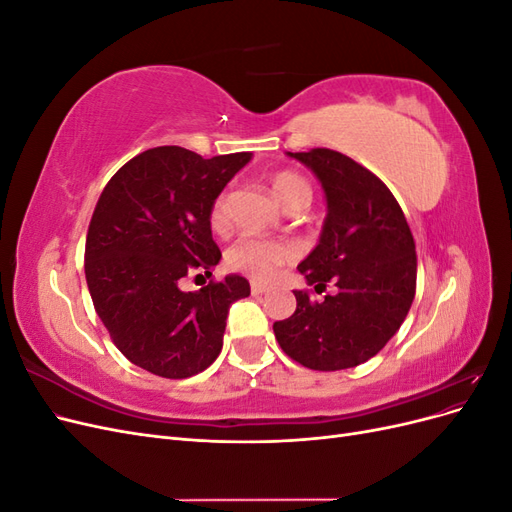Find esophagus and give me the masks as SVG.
Segmentation results:
<instances>
[{"label":"esophagus","instance_id":"34e87169","mask_svg":"<svg viewBox=\"0 0 512 512\" xmlns=\"http://www.w3.org/2000/svg\"><path fill=\"white\" fill-rule=\"evenodd\" d=\"M269 290V286L260 284V282H252V294H265Z\"/></svg>","mask_w":512,"mask_h":512}]
</instances>
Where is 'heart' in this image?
Listing matches in <instances>:
<instances>
[{
    "label": "heart",
    "mask_w": 512,
    "mask_h": 512,
    "mask_svg": "<svg viewBox=\"0 0 512 512\" xmlns=\"http://www.w3.org/2000/svg\"><path fill=\"white\" fill-rule=\"evenodd\" d=\"M273 194L280 200L282 207L290 209L312 200L309 185L294 173H277L273 177ZM209 222L215 230H224L228 226V194L222 192L213 200L209 211ZM294 258V250L280 241H265L254 237H241L228 247L226 262L230 269L254 277L256 282H269L277 275L282 265Z\"/></svg>",
    "instance_id": "obj_1"
}]
</instances>
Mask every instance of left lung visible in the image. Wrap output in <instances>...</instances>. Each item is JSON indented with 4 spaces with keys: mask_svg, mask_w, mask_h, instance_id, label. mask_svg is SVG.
I'll use <instances>...</instances> for the list:
<instances>
[{
    "mask_svg": "<svg viewBox=\"0 0 512 512\" xmlns=\"http://www.w3.org/2000/svg\"><path fill=\"white\" fill-rule=\"evenodd\" d=\"M288 156L318 177L327 218L320 241L297 267L324 301L294 290L297 309L273 324L282 350L303 367L337 371L376 356L406 320L416 290V247L391 190L333 149Z\"/></svg>",
    "mask_w": 512,
    "mask_h": 512,
    "instance_id": "1",
    "label": "left lung"
}]
</instances>
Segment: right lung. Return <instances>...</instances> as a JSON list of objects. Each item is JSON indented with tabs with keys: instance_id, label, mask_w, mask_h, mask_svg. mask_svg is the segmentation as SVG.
<instances>
[{
	"instance_id": "obj_1",
	"label": "right lung",
	"mask_w": 512,
	"mask_h": 512,
	"mask_svg": "<svg viewBox=\"0 0 512 512\" xmlns=\"http://www.w3.org/2000/svg\"><path fill=\"white\" fill-rule=\"evenodd\" d=\"M250 160L247 151L205 160L183 147H156L106 183L87 230L85 277L100 320L130 363L181 380L218 359L228 309L250 297V282L226 275L194 292L179 282L196 271L211 275L220 262L209 211Z\"/></svg>"
}]
</instances>
